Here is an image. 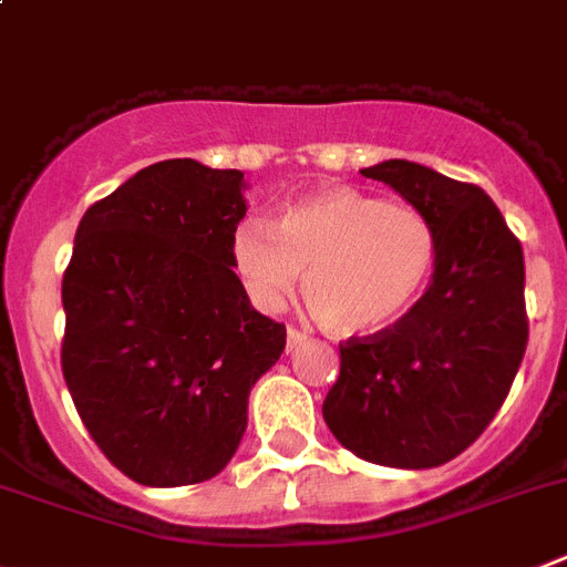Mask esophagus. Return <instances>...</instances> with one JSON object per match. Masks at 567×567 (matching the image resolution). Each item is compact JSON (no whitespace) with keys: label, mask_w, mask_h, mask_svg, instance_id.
I'll return each instance as SVG.
<instances>
[{"label":"esophagus","mask_w":567,"mask_h":567,"mask_svg":"<svg viewBox=\"0 0 567 567\" xmlns=\"http://www.w3.org/2000/svg\"><path fill=\"white\" fill-rule=\"evenodd\" d=\"M303 341H307V332L298 330V327H289V330H287V350H298Z\"/></svg>","instance_id":"1"}]
</instances>
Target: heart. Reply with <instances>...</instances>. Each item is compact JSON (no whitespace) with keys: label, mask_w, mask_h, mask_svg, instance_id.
<instances>
[{"label":"heart","mask_w":567,"mask_h":567,"mask_svg":"<svg viewBox=\"0 0 567 567\" xmlns=\"http://www.w3.org/2000/svg\"><path fill=\"white\" fill-rule=\"evenodd\" d=\"M435 258L439 237L422 209L347 186L292 203L275 229L244 220L231 237V260L255 303L280 307L307 272L309 312L338 336H372L408 318Z\"/></svg>","instance_id":"obj_1"}]
</instances>
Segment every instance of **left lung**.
I'll list each match as a JSON object with an SVG mask.
<instances>
[{"mask_svg":"<svg viewBox=\"0 0 567 567\" xmlns=\"http://www.w3.org/2000/svg\"><path fill=\"white\" fill-rule=\"evenodd\" d=\"M361 174L430 217L439 258L408 318L341 343L323 422L364 462L439 467L485 433L525 355L522 244L473 183L410 159H384Z\"/></svg>","mask_w":567,"mask_h":567,"instance_id":"obj_1","label":"left lung"}]
</instances>
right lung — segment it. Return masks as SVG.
Returning a JSON list of instances; mask_svg holds the SVG:
<instances>
[{"mask_svg": "<svg viewBox=\"0 0 567 567\" xmlns=\"http://www.w3.org/2000/svg\"><path fill=\"white\" fill-rule=\"evenodd\" d=\"M244 172L163 159L80 220L62 275V375L117 471L148 487L224 471L287 327L251 307L231 237Z\"/></svg>", "mask_w": 567, "mask_h": 567, "instance_id": "obj_1", "label": "right lung"}]
</instances>
